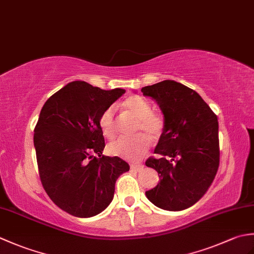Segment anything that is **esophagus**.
<instances>
[{
    "label": "esophagus",
    "mask_w": 254,
    "mask_h": 254,
    "mask_svg": "<svg viewBox=\"0 0 254 254\" xmlns=\"http://www.w3.org/2000/svg\"><path fill=\"white\" fill-rule=\"evenodd\" d=\"M131 169L139 172L144 169V166L143 165H131Z\"/></svg>",
    "instance_id": "34e87169"
}]
</instances>
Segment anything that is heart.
Listing matches in <instances>:
<instances>
[{"label":"heart","instance_id":"1","mask_svg":"<svg viewBox=\"0 0 254 254\" xmlns=\"http://www.w3.org/2000/svg\"><path fill=\"white\" fill-rule=\"evenodd\" d=\"M121 107L128 115L136 119L134 134H148L150 137H159L165 130L164 117L153 112L152 105L142 96L132 95L124 100ZM99 127L104 136L112 139L117 135V120L115 107H109L101 113ZM150 141L144 135L132 138H118L108 145V150L113 156H118L130 161H137L148 152Z\"/></svg>","mask_w":254,"mask_h":254}]
</instances>
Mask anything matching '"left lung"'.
Here are the masks:
<instances>
[{"label": "left lung", "instance_id": "8db88e82", "mask_svg": "<svg viewBox=\"0 0 254 254\" xmlns=\"http://www.w3.org/2000/svg\"><path fill=\"white\" fill-rule=\"evenodd\" d=\"M157 101L165 130L146 166L158 172L160 182L145 192L156 206L182 210L207 191L219 166L217 116L195 90L175 80L142 88Z\"/></svg>", "mask_w": 254, "mask_h": 254}]
</instances>
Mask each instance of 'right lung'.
I'll list each match as a JSON object with an SVG mask.
<instances>
[{
	"label": "right lung",
	"mask_w": 254,
	"mask_h": 254,
	"mask_svg": "<svg viewBox=\"0 0 254 254\" xmlns=\"http://www.w3.org/2000/svg\"><path fill=\"white\" fill-rule=\"evenodd\" d=\"M126 90H104L76 80L53 94L40 111L34 144L40 181L57 206L91 217L110 204L119 176L130 169L102 155L99 118Z\"/></svg>",
	"instance_id": "1"
}]
</instances>
